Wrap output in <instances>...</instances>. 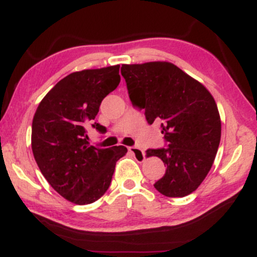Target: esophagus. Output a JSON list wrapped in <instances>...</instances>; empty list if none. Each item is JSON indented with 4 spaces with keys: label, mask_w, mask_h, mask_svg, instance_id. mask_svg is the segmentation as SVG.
Masks as SVG:
<instances>
[{
    "label": "esophagus",
    "mask_w": 257,
    "mask_h": 257,
    "mask_svg": "<svg viewBox=\"0 0 257 257\" xmlns=\"http://www.w3.org/2000/svg\"><path fill=\"white\" fill-rule=\"evenodd\" d=\"M128 152L131 153L133 157H135V159L137 161H144V160H145V152H144L142 149H139V147L130 146L128 147Z\"/></svg>",
    "instance_id": "34e87169"
}]
</instances>
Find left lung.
<instances>
[{"instance_id":"obj_1","label":"left lung","mask_w":257,"mask_h":257,"mask_svg":"<svg viewBox=\"0 0 257 257\" xmlns=\"http://www.w3.org/2000/svg\"><path fill=\"white\" fill-rule=\"evenodd\" d=\"M133 106L145 110L149 124L161 122L166 149L147 150L166 172L154 187L168 198H182L201 185L215 159L221 120L208 90L168 62L121 65Z\"/></svg>"}]
</instances>
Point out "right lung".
Masks as SVG:
<instances>
[{
  "instance_id": "1",
  "label": "right lung",
  "mask_w": 257,
  "mask_h": 257,
  "mask_svg": "<svg viewBox=\"0 0 257 257\" xmlns=\"http://www.w3.org/2000/svg\"><path fill=\"white\" fill-rule=\"evenodd\" d=\"M119 65L70 73L56 84L38 105L33 119L31 149L51 187L76 205L97 201L110 187L115 163L125 146L98 149L87 142L101 100L119 85Z\"/></svg>"
}]
</instances>
